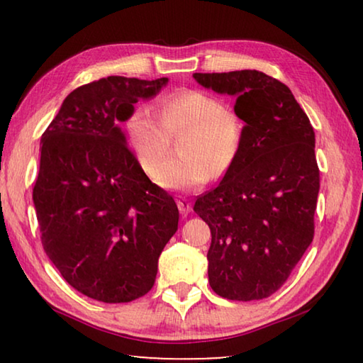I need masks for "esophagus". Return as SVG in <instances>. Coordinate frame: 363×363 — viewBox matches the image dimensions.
Segmentation results:
<instances>
[{
  "label": "esophagus",
  "instance_id": "obj_1",
  "mask_svg": "<svg viewBox=\"0 0 363 363\" xmlns=\"http://www.w3.org/2000/svg\"><path fill=\"white\" fill-rule=\"evenodd\" d=\"M177 208H179V211H181V214H184V216H186V214H189L190 211H192V201H190L189 199H181L177 200Z\"/></svg>",
  "mask_w": 363,
  "mask_h": 363
}]
</instances>
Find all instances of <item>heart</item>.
<instances>
[{
    "label": "heart",
    "mask_w": 363,
    "mask_h": 363,
    "mask_svg": "<svg viewBox=\"0 0 363 363\" xmlns=\"http://www.w3.org/2000/svg\"><path fill=\"white\" fill-rule=\"evenodd\" d=\"M160 116L139 106L128 116L125 131L134 157L152 174L167 155L170 134L186 133L180 140L182 156L170 159L153 177L158 186L176 192L195 190L220 176L237 162L242 149L243 125L219 97L200 89H181L158 104Z\"/></svg>",
    "instance_id": "heart-1"
}]
</instances>
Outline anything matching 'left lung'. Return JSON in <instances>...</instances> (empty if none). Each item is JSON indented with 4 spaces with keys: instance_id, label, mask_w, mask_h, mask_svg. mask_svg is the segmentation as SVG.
<instances>
[{
    "instance_id": "left-lung-1",
    "label": "left lung",
    "mask_w": 363,
    "mask_h": 363,
    "mask_svg": "<svg viewBox=\"0 0 363 363\" xmlns=\"http://www.w3.org/2000/svg\"><path fill=\"white\" fill-rule=\"evenodd\" d=\"M235 97L242 149L219 186L196 199L210 225L208 280L232 301L264 299L290 277L314 238L320 177L315 133L286 84L257 70L194 73Z\"/></svg>"
}]
</instances>
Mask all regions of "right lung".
Listing matches in <instances>:
<instances>
[{
    "label": "right lung",
    "mask_w": 363,
    "mask_h": 363,
    "mask_svg": "<svg viewBox=\"0 0 363 363\" xmlns=\"http://www.w3.org/2000/svg\"><path fill=\"white\" fill-rule=\"evenodd\" d=\"M167 84L107 77L79 86L41 136L33 205L43 248L67 284L102 303L149 293L177 230L173 196L145 176L120 128Z\"/></svg>",
    "instance_id": "1"
}]
</instances>
